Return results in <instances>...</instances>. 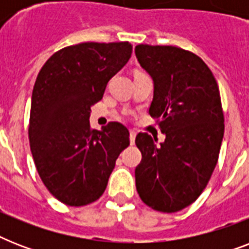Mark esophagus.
Returning <instances> with one entry per match:
<instances>
[{
    "label": "esophagus",
    "instance_id": "esophagus-1",
    "mask_svg": "<svg viewBox=\"0 0 249 249\" xmlns=\"http://www.w3.org/2000/svg\"><path fill=\"white\" fill-rule=\"evenodd\" d=\"M136 134L137 133L134 130H130L129 132V140H130V144H134V141H136Z\"/></svg>",
    "mask_w": 249,
    "mask_h": 249
}]
</instances>
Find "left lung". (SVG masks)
I'll use <instances>...</instances> for the list:
<instances>
[{
  "label": "left lung",
  "instance_id": "left-lung-1",
  "mask_svg": "<svg viewBox=\"0 0 249 249\" xmlns=\"http://www.w3.org/2000/svg\"><path fill=\"white\" fill-rule=\"evenodd\" d=\"M136 56L154 80L148 112L158 119L163 143L138 133L142 160L136 187L144 204L178 212L208 185L224 138V111L218 85L208 66L194 53L176 46L137 45Z\"/></svg>",
  "mask_w": 249,
  "mask_h": 249
}]
</instances>
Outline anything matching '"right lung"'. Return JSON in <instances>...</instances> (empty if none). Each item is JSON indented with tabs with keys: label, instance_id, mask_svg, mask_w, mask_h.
I'll list each match as a JSON object with an SVG mask.
<instances>
[{
	"label": "right lung",
	"instance_id": "add662e5",
	"mask_svg": "<svg viewBox=\"0 0 249 249\" xmlns=\"http://www.w3.org/2000/svg\"><path fill=\"white\" fill-rule=\"evenodd\" d=\"M129 42H83L54 53L33 86L28 138L35 165L53 196L71 207L105 193L129 130L111 121L90 128V107L132 55Z\"/></svg>",
	"mask_w": 249,
	"mask_h": 249
}]
</instances>
